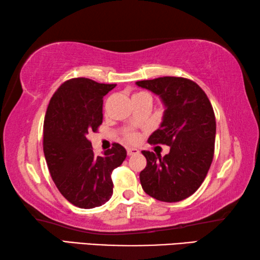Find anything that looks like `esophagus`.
<instances>
[{
  "label": "esophagus",
  "mask_w": 260,
  "mask_h": 260,
  "mask_svg": "<svg viewBox=\"0 0 260 260\" xmlns=\"http://www.w3.org/2000/svg\"><path fill=\"white\" fill-rule=\"evenodd\" d=\"M140 151L138 150V149H135V148H128L127 149V155L128 156H133V155H138Z\"/></svg>",
  "instance_id": "esophagus-1"
}]
</instances>
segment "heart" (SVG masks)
<instances>
[{
    "mask_svg": "<svg viewBox=\"0 0 260 260\" xmlns=\"http://www.w3.org/2000/svg\"><path fill=\"white\" fill-rule=\"evenodd\" d=\"M140 95H147V94L146 93H135L133 96H140ZM125 139L128 141V142H136V141H138V134H136L133 131L126 132Z\"/></svg>",
    "mask_w": 260,
    "mask_h": 260,
    "instance_id": "b5f03b06",
    "label": "heart"
}]
</instances>
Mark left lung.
I'll list each match as a JSON object with an SVG mask.
<instances>
[{
  "mask_svg": "<svg viewBox=\"0 0 260 260\" xmlns=\"http://www.w3.org/2000/svg\"><path fill=\"white\" fill-rule=\"evenodd\" d=\"M136 85L159 95L166 110L150 144L170 146L164 157L142 151L147 166L140 173L143 190L174 203L191 196L203 183L214 155L215 117L204 90L190 79L162 77Z\"/></svg>",
  "mask_w": 260,
  "mask_h": 260,
  "instance_id": "8db88e82",
  "label": "left lung"
}]
</instances>
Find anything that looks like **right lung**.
Returning <instances> with one entry per match:
<instances>
[{"label": "right lung", "mask_w": 260, "mask_h": 260, "mask_svg": "<svg viewBox=\"0 0 260 260\" xmlns=\"http://www.w3.org/2000/svg\"><path fill=\"white\" fill-rule=\"evenodd\" d=\"M116 85L73 78L61 83L48 105L43 152L52 180L70 203L81 209L101 206L113 193L112 171L125 160L119 143L96 156L87 135L103 120V98Z\"/></svg>", "instance_id": "obj_1"}]
</instances>
